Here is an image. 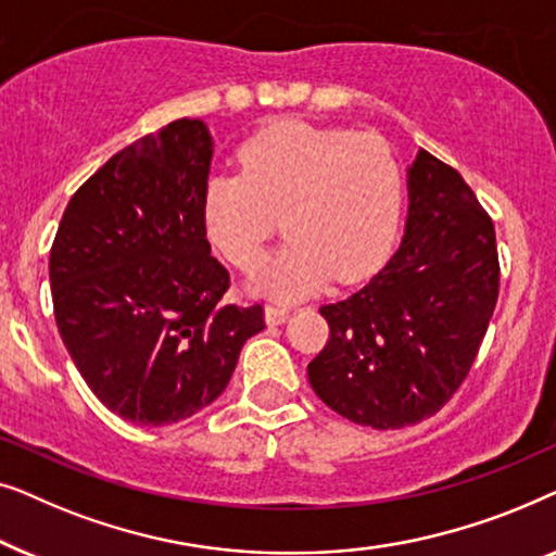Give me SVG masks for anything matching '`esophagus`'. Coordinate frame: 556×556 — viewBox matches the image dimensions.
<instances>
[{
  "instance_id": "34e87169",
  "label": "esophagus",
  "mask_w": 556,
  "mask_h": 556,
  "mask_svg": "<svg viewBox=\"0 0 556 556\" xmlns=\"http://www.w3.org/2000/svg\"><path fill=\"white\" fill-rule=\"evenodd\" d=\"M288 316H291V306H288V303H268V306H265V321L270 326L286 324Z\"/></svg>"
}]
</instances>
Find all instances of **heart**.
I'll return each mask as SVG.
<instances>
[{
  "label": "heart",
  "mask_w": 556,
  "mask_h": 556,
  "mask_svg": "<svg viewBox=\"0 0 556 556\" xmlns=\"http://www.w3.org/2000/svg\"><path fill=\"white\" fill-rule=\"evenodd\" d=\"M240 169L207 181L204 230L227 263L250 273L286 219L291 245L257 280L263 291L293 299L331 278L356 283L390 255L405 177L379 136L280 121L240 149Z\"/></svg>",
  "instance_id": "heart-1"
}]
</instances>
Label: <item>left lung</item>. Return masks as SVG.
Instances as JSON below:
<instances>
[{"label":"left lung","mask_w":556,"mask_h":556,"mask_svg":"<svg viewBox=\"0 0 556 556\" xmlns=\"http://www.w3.org/2000/svg\"><path fill=\"white\" fill-rule=\"evenodd\" d=\"M400 250L362 291L321 306L329 341L314 392L346 420L400 430L435 415L473 367L498 299L496 230L453 166L407 169Z\"/></svg>","instance_id":"1"}]
</instances>
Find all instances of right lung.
I'll return each instance as SVG.
<instances>
[{
  "mask_svg": "<svg viewBox=\"0 0 556 556\" xmlns=\"http://www.w3.org/2000/svg\"><path fill=\"white\" fill-rule=\"evenodd\" d=\"M212 136L179 118L111 156L67 202L50 288L67 354L111 413L136 425L187 420L230 382L263 306L223 295L204 189Z\"/></svg>",
  "mask_w": 556,
  "mask_h": 556,
  "instance_id": "right-lung-1",
  "label": "right lung"
}]
</instances>
